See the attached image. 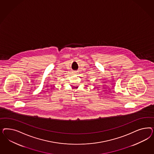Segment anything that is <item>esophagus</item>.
Wrapping results in <instances>:
<instances>
[{
    "label": "esophagus",
    "instance_id": "34e87169",
    "mask_svg": "<svg viewBox=\"0 0 154 154\" xmlns=\"http://www.w3.org/2000/svg\"><path fill=\"white\" fill-rule=\"evenodd\" d=\"M73 72H74V73H75V72H76V71H74Z\"/></svg>",
    "mask_w": 154,
    "mask_h": 154
}]
</instances>
